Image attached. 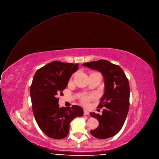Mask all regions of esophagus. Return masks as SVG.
Masks as SVG:
<instances>
[{"label":"esophagus","mask_w":159,"mask_h":159,"mask_svg":"<svg viewBox=\"0 0 159 159\" xmlns=\"http://www.w3.org/2000/svg\"><path fill=\"white\" fill-rule=\"evenodd\" d=\"M89 113L86 110H84V115H89Z\"/></svg>","instance_id":"1"}]
</instances>
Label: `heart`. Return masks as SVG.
Returning <instances> with one entry per match:
<instances>
[{
	"label": "heart",
	"instance_id": "b5f03b06",
	"mask_svg": "<svg viewBox=\"0 0 159 159\" xmlns=\"http://www.w3.org/2000/svg\"><path fill=\"white\" fill-rule=\"evenodd\" d=\"M94 97L93 94H83L81 97V101L83 103L86 104L89 100H91Z\"/></svg>",
	"mask_w": 159,
	"mask_h": 159
}]
</instances>
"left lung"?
<instances>
[{
    "mask_svg": "<svg viewBox=\"0 0 159 159\" xmlns=\"http://www.w3.org/2000/svg\"><path fill=\"white\" fill-rule=\"evenodd\" d=\"M84 66L101 72L105 80V93L98 108H102V115L90 113L97 118L99 125L90 131L91 134L100 139H105L117 134L125 123L130 105L129 80L123 70L107 60L83 63Z\"/></svg>",
    "mask_w": 159,
    "mask_h": 159,
    "instance_id": "8db88e82",
    "label": "left lung"
}]
</instances>
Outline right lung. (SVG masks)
Returning <instances> with one entry per match:
<instances>
[{
    "label": "right lung",
    "instance_id": "obj_1",
    "mask_svg": "<svg viewBox=\"0 0 159 159\" xmlns=\"http://www.w3.org/2000/svg\"><path fill=\"white\" fill-rule=\"evenodd\" d=\"M78 64L52 61L39 69L30 88L33 112L40 129L54 139L66 137L70 124L76 117L83 115L81 107L60 108L57 96L62 95Z\"/></svg>",
    "mask_w": 159,
    "mask_h": 159
}]
</instances>
